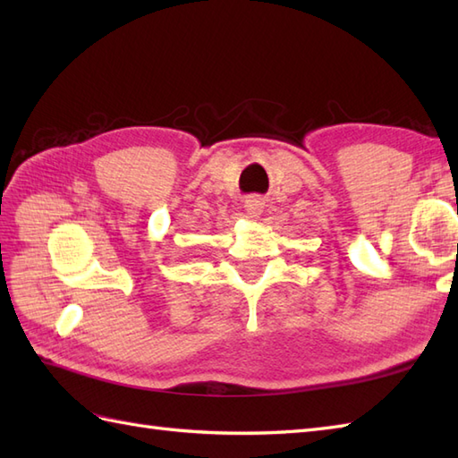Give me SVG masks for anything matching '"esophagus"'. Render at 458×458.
<instances>
[{
    "label": "esophagus",
    "instance_id": "esophagus-1",
    "mask_svg": "<svg viewBox=\"0 0 458 458\" xmlns=\"http://www.w3.org/2000/svg\"><path fill=\"white\" fill-rule=\"evenodd\" d=\"M244 209H247V214L250 217H259L264 209V202L260 198H250V199H247V206H244Z\"/></svg>",
    "mask_w": 458,
    "mask_h": 458
}]
</instances>
